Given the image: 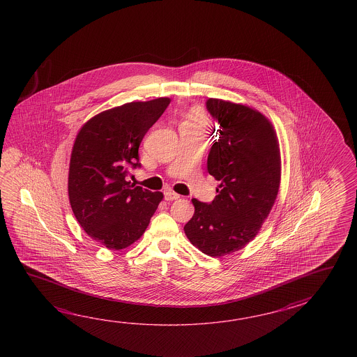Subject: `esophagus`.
<instances>
[{
    "instance_id": "34e87169",
    "label": "esophagus",
    "mask_w": 357,
    "mask_h": 357,
    "mask_svg": "<svg viewBox=\"0 0 357 357\" xmlns=\"http://www.w3.org/2000/svg\"><path fill=\"white\" fill-rule=\"evenodd\" d=\"M180 195L178 194H176L175 191H172V190H167L166 192H165V199L167 200V202H172V200H176V199H178Z\"/></svg>"
}]
</instances>
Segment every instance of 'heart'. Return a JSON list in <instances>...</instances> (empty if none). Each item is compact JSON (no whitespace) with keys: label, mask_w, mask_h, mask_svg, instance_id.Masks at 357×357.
<instances>
[{"label":"heart","mask_w":357,"mask_h":357,"mask_svg":"<svg viewBox=\"0 0 357 357\" xmlns=\"http://www.w3.org/2000/svg\"><path fill=\"white\" fill-rule=\"evenodd\" d=\"M186 122L192 123V125H202L203 126L205 123V117L200 112H194V114H190V117Z\"/></svg>","instance_id":"b5f03b06"}]
</instances>
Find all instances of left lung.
Returning <instances> with one entry per match:
<instances>
[{
    "instance_id": "1",
    "label": "left lung",
    "mask_w": 357,
    "mask_h": 357,
    "mask_svg": "<svg viewBox=\"0 0 357 357\" xmlns=\"http://www.w3.org/2000/svg\"><path fill=\"white\" fill-rule=\"evenodd\" d=\"M205 106L220 125L206 162L220 189L212 203L191 200L195 213L183 229L202 252L223 257L250 243L272 211L281 181V155L264 114L217 98L206 99Z\"/></svg>"
}]
</instances>
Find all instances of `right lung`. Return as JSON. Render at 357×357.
I'll list each match as a JSON object with an SVG mask.
<instances>
[{
	"mask_svg": "<svg viewBox=\"0 0 357 357\" xmlns=\"http://www.w3.org/2000/svg\"><path fill=\"white\" fill-rule=\"evenodd\" d=\"M169 98L131 102L94 116L79 131L68 169V199L79 225L97 243L121 250L140 238L163 194L130 185L139 145Z\"/></svg>",
	"mask_w": 357,
	"mask_h": 357,
	"instance_id": "add662e5",
	"label": "right lung"
}]
</instances>
